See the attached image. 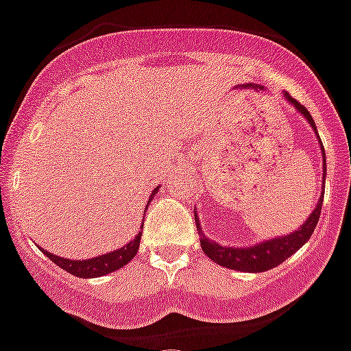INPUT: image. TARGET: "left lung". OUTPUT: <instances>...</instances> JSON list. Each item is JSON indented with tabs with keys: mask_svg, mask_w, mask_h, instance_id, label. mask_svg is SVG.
Instances as JSON below:
<instances>
[{
	"mask_svg": "<svg viewBox=\"0 0 351 351\" xmlns=\"http://www.w3.org/2000/svg\"><path fill=\"white\" fill-rule=\"evenodd\" d=\"M282 96L285 98V101L293 105L296 108V112H300L305 119H307L308 125L312 126V130L316 134L317 143H319L321 148V157H323V189H321L319 199L316 203V208L311 212V216L305 219L302 226H298V230H293L291 234L278 235V237H271V239L261 241V243L250 244V246H223V244L216 243V241L208 239L207 235L203 234L202 223H199V217L196 214V208H194V221H196V228H198L199 235V244H202L203 253L207 255L210 261H214L216 264L223 267H228V269L235 271H246V273H262V271L273 269L278 264H282L284 261L294 255L302 248L303 244L311 239L312 232L316 228L317 219H319L321 214V205H323V196H325V176H326V157L325 149H323V143L319 139V134H317L316 123L312 119L311 112L307 108L300 105L294 98H291L289 93H282Z\"/></svg>",
	"mask_w": 351,
	"mask_h": 351,
	"instance_id": "obj_1",
	"label": "left lung"
}]
</instances>
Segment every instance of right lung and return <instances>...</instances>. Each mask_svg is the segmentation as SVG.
I'll return each instance as SVG.
<instances>
[{
    "label": "right lung",
    "mask_w": 351,
    "mask_h": 351,
    "mask_svg": "<svg viewBox=\"0 0 351 351\" xmlns=\"http://www.w3.org/2000/svg\"><path fill=\"white\" fill-rule=\"evenodd\" d=\"M158 187H155L149 196V202L146 203L148 207L152 203L153 196L157 194ZM139 244H141V232L135 235L130 243H126L125 246L114 250V252L101 253V255H96L93 258H85V261H75V258H64L58 257V255H53V253L46 252V250L40 248V252H44V255L57 264L58 267H62L64 271L71 273V275L80 276V278H98V276H105L108 273H114V271L121 269L123 266H126L132 258L137 255L139 252Z\"/></svg>",
    "instance_id": "add662e5"
}]
</instances>
